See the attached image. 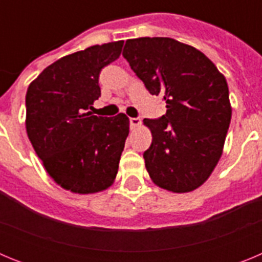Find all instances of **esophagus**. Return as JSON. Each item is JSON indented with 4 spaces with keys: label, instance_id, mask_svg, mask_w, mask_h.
Instances as JSON below:
<instances>
[{
    "label": "esophagus",
    "instance_id": "34e87169",
    "mask_svg": "<svg viewBox=\"0 0 262 262\" xmlns=\"http://www.w3.org/2000/svg\"><path fill=\"white\" fill-rule=\"evenodd\" d=\"M140 124H142V120H140V118H129V127H131V128L139 127Z\"/></svg>",
    "mask_w": 262,
    "mask_h": 262
}]
</instances>
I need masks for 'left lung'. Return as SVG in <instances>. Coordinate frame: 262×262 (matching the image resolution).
<instances>
[{"instance_id": "1", "label": "left lung", "mask_w": 262, "mask_h": 262, "mask_svg": "<svg viewBox=\"0 0 262 262\" xmlns=\"http://www.w3.org/2000/svg\"><path fill=\"white\" fill-rule=\"evenodd\" d=\"M123 57L166 113L145 118L152 144L143 154L149 177L174 193L200 187L222 156L231 122L228 85L201 51L172 38L128 39Z\"/></svg>"}]
</instances>
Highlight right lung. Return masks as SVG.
<instances>
[{
	"mask_svg": "<svg viewBox=\"0 0 262 262\" xmlns=\"http://www.w3.org/2000/svg\"><path fill=\"white\" fill-rule=\"evenodd\" d=\"M123 40L88 47L51 64L26 93V129L48 174L78 194L105 190L118 173L128 135L124 114L97 117L99 73L117 60Z\"/></svg>",
	"mask_w": 262,
	"mask_h": 262,
	"instance_id": "1",
	"label": "right lung"
}]
</instances>
